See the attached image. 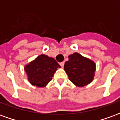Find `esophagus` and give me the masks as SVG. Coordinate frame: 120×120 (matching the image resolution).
<instances>
[{"label":"esophagus","instance_id":"34e87169","mask_svg":"<svg viewBox=\"0 0 120 120\" xmlns=\"http://www.w3.org/2000/svg\"><path fill=\"white\" fill-rule=\"evenodd\" d=\"M60 66L62 67V68H64V62H60Z\"/></svg>","mask_w":120,"mask_h":120}]
</instances>
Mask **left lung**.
Segmentation results:
<instances>
[{
  "label": "left lung",
  "mask_w": 120,
  "mask_h": 120,
  "mask_svg": "<svg viewBox=\"0 0 120 120\" xmlns=\"http://www.w3.org/2000/svg\"><path fill=\"white\" fill-rule=\"evenodd\" d=\"M68 58L69 60L64 64V70L69 80L79 87L91 83L95 75V62L78 52H74Z\"/></svg>",
  "instance_id": "1"
}]
</instances>
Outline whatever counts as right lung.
<instances>
[{
    "label": "right lung",
    "instance_id": "right-lung-1",
    "mask_svg": "<svg viewBox=\"0 0 120 120\" xmlns=\"http://www.w3.org/2000/svg\"><path fill=\"white\" fill-rule=\"evenodd\" d=\"M60 68L53 58L40 55L25 65L24 71L27 75V80L32 86L45 87L51 81L57 69Z\"/></svg>",
    "mask_w": 120,
    "mask_h": 120
}]
</instances>
